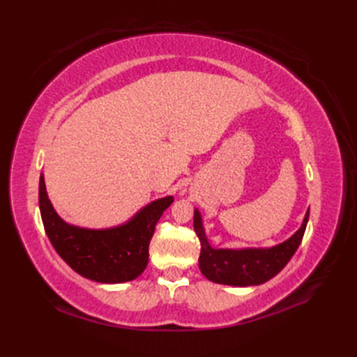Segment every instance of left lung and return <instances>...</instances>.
<instances>
[{
	"mask_svg": "<svg viewBox=\"0 0 357 357\" xmlns=\"http://www.w3.org/2000/svg\"><path fill=\"white\" fill-rule=\"evenodd\" d=\"M310 211H307L304 223L295 235L282 244L271 248H244V250H229V248H213L205 236L201 214L195 210L193 228L201 241L199 268L201 273L210 282L228 286H257L275 277L287 265L298 250L304 236Z\"/></svg>",
	"mask_w": 357,
	"mask_h": 357,
	"instance_id": "left-lung-1",
	"label": "left lung"
}]
</instances>
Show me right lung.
Here are the masks:
<instances>
[{"mask_svg": "<svg viewBox=\"0 0 357 357\" xmlns=\"http://www.w3.org/2000/svg\"><path fill=\"white\" fill-rule=\"evenodd\" d=\"M172 201H153L116 228L84 229L66 223L53 210L43 176L38 186L41 219L52 245L75 273L98 283L131 282L144 271L155 226Z\"/></svg>", "mask_w": 357, "mask_h": 357, "instance_id": "1", "label": "right lung"}]
</instances>
